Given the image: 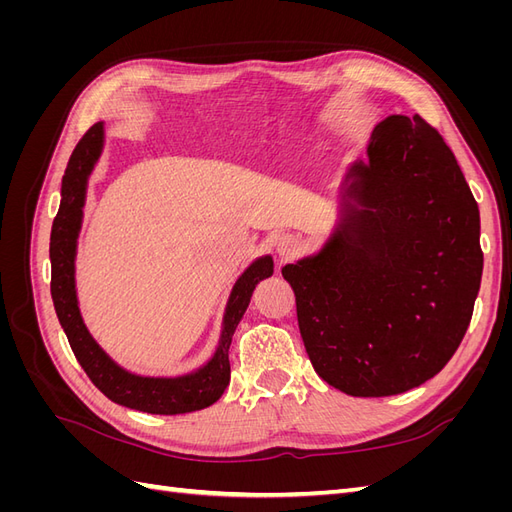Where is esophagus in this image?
Returning a JSON list of instances; mask_svg holds the SVG:
<instances>
[{"instance_id": "1", "label": "esophagus", "mask_w": 512, "mask_h": 512, "mask_svg": "<svg viewBox=\"0 0 512 512\" xmlns=\"http://www.w3.org/2000/svg\"><path fill=\"white\" fill-rule=\"evenodd\" d=\"M275 250L282 260H288L301 252V239L297 235H282L275 241Z\"/></svg>"}]
</instances>
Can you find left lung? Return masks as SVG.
<instances>
[{
	"label": "left lung",
	"instance_id": "1",
	"mask_svg": "<svg viewBox=\"0 0 512 512\" xmlns=\"http://www.w3.org/2000/svg\"><path fill=\"white\" fill-rule=\"evenodd\" d=\"M282 275L324 382L389 397L436 376L483 275L478 205L438 130L418 115L380 121L339 183L331 237Z\"/></svg>",
	"mask_w": 512,
	"mask_h": 512
}]
</instances>
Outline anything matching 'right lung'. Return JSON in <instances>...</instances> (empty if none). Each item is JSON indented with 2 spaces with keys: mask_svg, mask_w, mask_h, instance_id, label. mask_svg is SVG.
I'll return each mask as SVG.
<instances>
[{
  "mask_svg": "<svg viewBox=\"0 0 512 512\" xmlns=\"http://www.w3.org/2000/svg\"><path fill=\"white\" fill-rule=\"evenodd\" d=\"M104 123L98 121L87 130L74 147L66 175L61 179V203L51 228V297L61 329L70 348L81 363L89 380L119 406L147 414H185L209 408L218 401L230 382L228 348L239 322L250 305L256 284L273 275V258L269 254L256 258L232 286L224 318L220 342L211 359L190 374L175 378L138 376L117 365L85 327L79 297H76V245L83 224V207L87 198L89 175L102 156Z\"/></svg>",
  "mask_w": 512,
  "mask_h": 512,
  "instance_id": "right-lung-1",
  "label": "right lung"
}]
</instances>
